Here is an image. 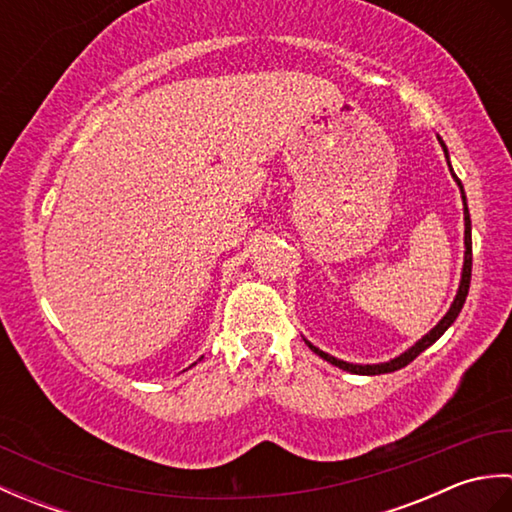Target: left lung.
Masks as SVG:
<instances>
[{
  "instance_id": "1",
  "label": "left lung",
  "mask_w": 512,
  "mask_h": 512,
  "mask_svg": "<svg viewBox=\"0 0 512 512\" xmlns=\"http://www.w3.org/2000/svg\"><path fill=\"white\" fill-rule=\"evenodd\" d=\"M438 140H440V145H442V149H444V156H447V162H449V151H447V145L442 143V138H440V136H438ZM449 167H451V162H449ZM451 176L455 178V182H458L460 193H462V200H464V246H466V250H464V268H462L460 288H458V295H455V299H453V303H451L449 312L444 314V317L440 319V323L436 325V328H433L429 334H424L422 339H420L416 345H411L407 352H402L400 356L391 358V361H387V363H378V365H354V363H345V361H339V358H334V356H330V354L321 352L319 347H314L310 341H306L310 350H312L314 354H319V356L323 358V361L332 363L334 367H341V369H345V372L363 374V376H376V374H389V372H396V369L409 365V363L413 361V358H416L420 352L427 350L429 345L436 343V341L440 339V336L451 328V323H453L455 319H458V314H460V310H462V306H464V301H466V295H469V286H471L473 242H471V215H469V206H466L464 187H462V182L458 180V176H455V173H453V169H451Z\"/></svg>"
}]
</instances>
